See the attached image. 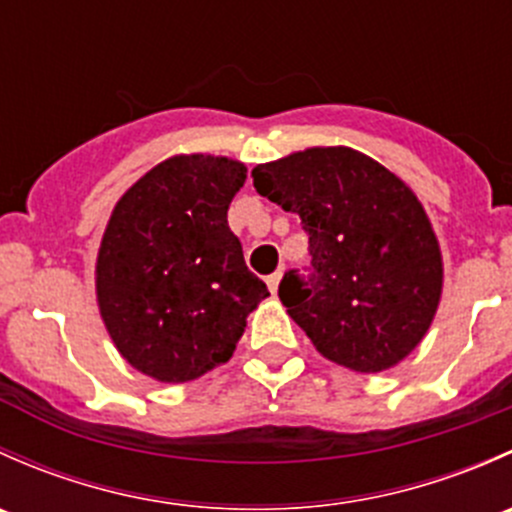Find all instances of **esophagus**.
Instances as JSON below:
<instances>
[{
	"label": "esophagus",
	"mask_w": 512,
	"mask_h": 512,
	"mask_svg": "<svg viewBox=\"0 0 512 512\" xmlns=\"http://www.w3.org/2000/svg\"><path fill=\"white\" fill-rule=\"evenodd\" d=\"M280 280H282V272H272V275L267 277V287H270L272 294H275L277 287H280Z\"/></svg>",
	"instance_id": "obj_1"
}]
</instances>
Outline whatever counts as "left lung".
Returning a JSON list of instances; mask_svg holds the SVG:
<instances>
[{
	"label": "left lung",
	"instance_id": "obj_1",
	"mask_svg": "<svg viewBox=\"0 0 512 512\" xmlns=\"http://www.w3.org/2000/svg\"><path fill=\"white\" fill-rule=\"evenodd\" d=\"M252 185L307 232L309 275L285 272L280 299L317 352L361 374L414 352L436 314L443 265L409 185L342 146L257 165Z\"/></svg>",
	"mask_w": 512,
	"mask_h": 512
}]
</instances>
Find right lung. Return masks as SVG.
Listing matches in <instances>:
<instances>
[{
  "label": "right lung",
  "mask_w": 512,
  "mask_h": 512,
  "mask_svg": "<svg viewBox=\"0 0 512 512\" xmlns=\"http://www.w3.org/2000/svg\"><path fill=\"white\" fill-rule=\"evenodd\" d=\"M237 160L175 156L113 208L96 262L101 317L123 359L165 384L225 364L267 285L227 225Z\"/></svg>",
  "instance_id": "right-lung-1"
}]
</instances>
